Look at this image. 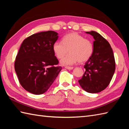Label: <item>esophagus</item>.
<instances>
[{
  "instance_id": "esophagus-1",
  "label": "esophagus",
  "mask_w": 129,
  "mask_h": 129,
  "mask_svg": "<svg viewBox=\"0 0 129 129\" xmlns=\"http://www.w3.org/2000/svg\"><path fill=\"white\" fill-rule=\"evenodd\" d=\"M65 68L68 70H72L73 69V67H65Z\"/></svg>"
}]
</instances>
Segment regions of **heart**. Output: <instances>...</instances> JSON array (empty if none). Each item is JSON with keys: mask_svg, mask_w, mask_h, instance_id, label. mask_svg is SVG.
Segmentation results:
<instances>
[{"mask_svg": "<svg viewBox=\"0 0 129 129\" xmlns=\"http://www.w3.org/2000/svg\"><path fill=\"white\" fill-rule=\"evenodd\" d=\"M53 49L59 59L64 57L69 50L70 54L62 58L60 63L62 65H72L78 61L83 62L89 60L92 54L94 46L91 41L82 35L70 33L62 38V42H55Z\"/></svg>", "mask_w": 129, "mask_h": 129, "instance_id": "obj_1", "label": "heart"}]
</instances>
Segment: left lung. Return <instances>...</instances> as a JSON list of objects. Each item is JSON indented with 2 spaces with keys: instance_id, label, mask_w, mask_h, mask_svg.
<instances>
[{
  "instance_id": "8db88e82",
  "label": "left lung",
  "mask_w": 129,
  "mask_h": 129,
  "mask_svg": "<svg viewBox=\"0 0 129 129\" xmlns=\"http://www.w3.org/2000/svg\"><path fill=\"white\" fill-rule=\"evenodd\" d=\"M95 39L94 50L84 65L85 69L79 83L85 91L98 93L105 89L110 84L115 70V61L110 44L98 33L91 31Z\"/></svg>"
}]
</instances>
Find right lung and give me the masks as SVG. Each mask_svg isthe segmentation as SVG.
I'll use <instances>...</instances> for the list:
<instances>
[{
	"instance_id": "obj_1",
	"label": "right lung",
	"mask_w": 129,
	"mask_h": 129,
	"mask_svg": "<svg viewBox=\"0 0 129 129\" xmlns=\"http://www.w3.org/2000/svg\"><path fill=\"white\" fill-rule=\"evenodd\" d=\"M57 34L51 30L38 33L21 44L14 68L19 83L29 92L35 95L45 92L62 69L56 66L59 61L53 49Z\"/></svg>"
}]
</instances>
